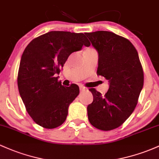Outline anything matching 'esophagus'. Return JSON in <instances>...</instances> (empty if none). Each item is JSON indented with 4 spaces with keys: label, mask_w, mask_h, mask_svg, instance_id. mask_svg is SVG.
Here are the masks:
<instances>
[{
    "label": "esophagus",
    "mask_w": 159,
    "mask_h": 159,
    "mask_svg": "<svg viewBox=\"0 0 159 159\" xmlns=\"http://www.w3.org/2000/svg\"><path fill=\"white\" fill-rule=\"evenodd\" d=\"M79 88H80V91H81V92L84 91V90H86V88H85L84 86H81V85L79 87Z\"/></svg>",
    "instance_id": "1"
}]
</instances>
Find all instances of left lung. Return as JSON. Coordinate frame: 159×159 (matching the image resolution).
<instances>
[{
	"label": "left lung",
	"mask_w": 159,
	"mask_h": 159,
	"mask_svg": "<svg viewBox=\"0 0 159 159\" xmlns=\"http://www.w3.org/2000/svg\"><path fill=\"white\" fill-rule=\"evenodd\" d=\"M98 51L97 75L109 81L105 95L96 90L88 106L90 123L101 130L120 127L132 114L143 86L144 75L137 50L127 38L107 31L85 33Z\"/></svg>",
	"instance_id": "left-lung-1"
}]
</instances>
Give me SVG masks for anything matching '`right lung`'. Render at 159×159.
Wrapping results in <instances>:
<instances>
[{
    "label": "right lung",
    "instance_id": "add662e5",
    "mask_svg": "<svg viewBox=\"0 0 159 159\" xmlns=\"http://www.w3.org/2000/svg\"><path fill=\"white\" fill-rule=\"evenodd\" d=\"M90 43L83 33L52 31L33 39L26 47L18 71L19 92L33 121L53 129L66 121L70 103L79 94L72 84L62 86L58 78L68 57Z\"/></svg>",
    "mask_w": 159,
    "mask_h": 159
}]
</instances>
